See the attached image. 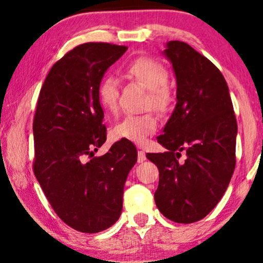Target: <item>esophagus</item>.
<instances>
[{"label":"esophagus","instance_id":"34e87169","mask_svg":"<svg viewBox=\"0 0 263 263\" xmlns=\"http://www.w3.org/2000/svg\"><path fill=\"white\" fill-rule=\"evenodd\" d=\"M145 161H146V153L144 151H141V149H140V151L138 152V162L139 163H142V162H145Z\"/></svg>","mask_w":263,"mask_h":263}]
</instances>
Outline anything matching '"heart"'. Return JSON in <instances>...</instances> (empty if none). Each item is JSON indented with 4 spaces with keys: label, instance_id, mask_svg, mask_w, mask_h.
Wrapping results in <instances>:
<instances>
[{
    "label": "heart",
    "instance_id": "1",
    "mask_svg": "<svg viewBox=\"0 0 263 263\" xmlns=\"http://www.w3.org/2000/svg\"><path fill=\"white\" fill-rule=\"evenodd\" d=\"M127 74L139 82L148 90V106L158 111H165L170 104L168 71L164 65L151 58H140L127 67ZM98 99L106 112H115L118 106V82L114 76H106L98 87ZM158 121L152 114L141 116H127L112 128V136L116 140H128L135 144H144L146 139L156 132Z\"/></svg>",
    "mask_w": 263,
    "mask_h": 263
}]
</instances>
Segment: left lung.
Returning a JSON list of instances; mask_svg holds the SVG:
<instances>
[{"mask_svg": "<svg viewBox=\"0 0 263 263\" xmlns=\"http://www.w3.org/2000/svg\"><path fill=\"white\" fill-rule=\"evenodd\" d=\"M162 54L175 73L176 105L157 138L166 151L146 157L159 170L157 208L174 222L192 223L226 192L236 166L237 119L226 81L209 59L180 41H169Z\"/></svg>", "mask_w": 263, "mask_h": 263, "instance_id": "obj_1", "label": "left lung"}]
</instances>
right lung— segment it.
<instances>
[{
	"instance_id": "right-lung-1",
	"label": "right lung",
	"mask_w": 263,
	"mask_h": 263,
	"mask_svg": "<svg viewBox=\"0 0 263 263\" xmlns=\"http://www.w3.org/2000/svg\"><path fill=\"white\" fill-rule=\"evenodd\" d=\"M127 49L84 43L70 50L53 65L37 102L35 176L58 216L83 233H98L119 219L125 181L138 161L128 140L94 157L106 141L99 83Z\"/></svg>"
}]
</instances>
